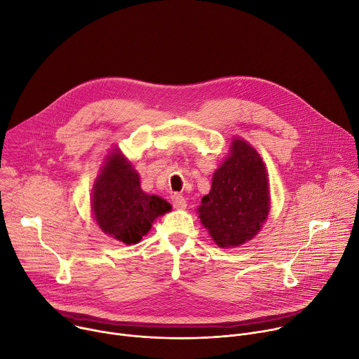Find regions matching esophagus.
Wrapping results in <instances>:
<instances>
[{
	"label": "esophagus",
	"mask_w": 359,
	"mask_h": 359,
	"mask_svg": "<svg viewBox=\"0 0 359 359\" xmlns=\"http://www.w3.org/2000/svg\"><path fill=\"white\" fill-rule=\"evenodd\" d=\"M172 203H173V206L176 208V209H184L186 208V199L182 196V194H179V193H175L173 196H172Z\"/></svg>",
	"instance_id": "esophagus-1"
}]
</instances>
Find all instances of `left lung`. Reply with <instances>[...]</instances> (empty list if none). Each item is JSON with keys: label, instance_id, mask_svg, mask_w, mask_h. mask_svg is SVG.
<instances>
[{"label": "left lung", "instance_id": "8db88e82", "mask_svg": "<svg viewBox=\"0 0 359 359\" xmlns=\"http://www.w3.org/2000/svg\"><path fill=\"white\" fill-rule=\"evenodd\" d=\"M269 209L265 163L248 142L233 139L198 209L202 224L219 248H238L256 236Z\"/></svg>", "mask_w": 359, "mask_h": 359}]
</instances>
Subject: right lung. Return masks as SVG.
<instances>
[{"instance_id": "add662e5", "label": "right lung", "mask_w": 359, "mask_h": 359, "mask_svg": "<svg viewBox=\"0 0 359 359\" xmlns=\"http://www.w3.org/2000/svg\"><path fill=\"white\" fill-rule=\"evenodd\" d=\"M91 209L106 235L132 245L140 242L156 217L170 212L172 206L156 194H146L132 163L114 149L94 183Z\"/></svg>"}]
</instances>
